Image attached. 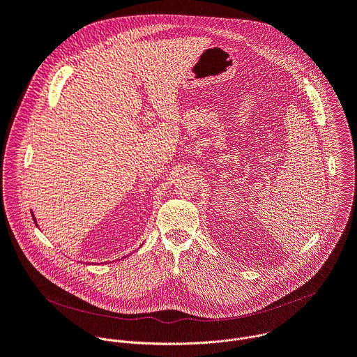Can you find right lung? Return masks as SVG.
<instances>
[{"label": "right lung", "instance_id": "add662e5", "mask_svg": "<svg viewBox=\"0 0 357 357\" xmlns=\"http://www.w3.org/2000/svg\"><path fill=\"white\" fill-rule=\"evenodd\" d=\"M32 218H33V222H35V216L32 215ZM35 225H36V222H35ZM36 227H38V225H36Z\"/></svg>", "mask_w": 357, "mask_h": 357}]
</instances>
